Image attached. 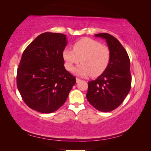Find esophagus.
I'll return each instance as SVG.
<instances>
[{
	"label": "esophagus",
	"mask_w": 151,
	"mask_h": 151,
	"mask_svg": "<svg viewBox=\"0 0 151 151\" xmlns=\"http://www.w3.org/2000/svg\"><path fill=\"white\" fill-rule=\"evenodd\" d=\"M80 81H81V79H80L79 78H76V83H79V82H80Z\"/></svg>",
	"instance_id": "esophagus-1"
}]
</instances>
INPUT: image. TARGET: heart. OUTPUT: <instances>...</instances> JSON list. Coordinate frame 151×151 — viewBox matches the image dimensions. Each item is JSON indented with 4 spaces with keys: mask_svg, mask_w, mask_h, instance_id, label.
Returning a JSON list of instances; mask_svg holds the SVG:
<instances>
[{
    "mask_svg": "<svg viewBox=\"0 0 151 151\" xmlns=\"http://www.w3.org/2000/svg\"><path fill=\"white\" fill-rule=\"evenodd\" d=\"M62 55L67 70L70 71L73 65L81 61L82 64L77 66L73 72L79 76L91 75L93 78L105 71L110 60L108 46L89 37H83L77 41L73 43V50L65 48Z\"/></svg>",
    "mask_w": 151,
    "mask_h": 151,
    "instance_id": "b5f03b06",
    "label": "heart"
}]
</instances>
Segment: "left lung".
<instances>
[{
	"instance_id": "8db88e82",
	"label": "left lung",
	"mask_w": 151,
	"mask_h": 151,
	"mask_svg": "<svg viewBox=\"0 0 151 151\" xmlns=\"http://www.w3.org/2000/svg\"><path fill=\"white\" fill-rule=\"evenodd\" d=\"M95 36L106 40L110 60L105 71L94 81L88 82L86 98L96 109L106 112L118 108L130 92V59L125 49L114 37L105 33Z\"/></svg>"
}]
</instances>
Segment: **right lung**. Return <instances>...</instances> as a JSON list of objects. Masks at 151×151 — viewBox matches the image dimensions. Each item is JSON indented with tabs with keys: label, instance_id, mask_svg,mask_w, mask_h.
Masks as SVG:
<instances>
[{
	"label": "right lung",
	"instance_id": "right-lung-1",
	"mask_svg": "<svg viewBox=\"0 0 151 151\" xmlns=\"http://www.w3.org/2000/svg\"><path fill=\"white\" fill-rule=\"evenodd\" d=\"M65 35L45 32L22 53L17 73V85L23 101L41 113H52L66 101L76 78L65 69L62 53Z\"/></svg>",
	"mask_w": 151,
	"mask_h": 151
}]
</instances>
